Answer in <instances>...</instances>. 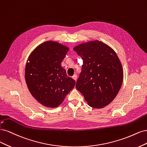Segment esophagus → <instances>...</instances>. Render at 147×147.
<instances>
[{
  "mask_svg": "<svg viewBox=\"0 0 147 147\" xmlns=\"http://www.w3.org/2000/svg\"><path fill=\"white\" fill-rule=\"evenodd\" d=\"M72 78H73V79L74 80H75L76 81V80H77V75L76 74H74L73 76H72Z\"/></svg>",
  "mask_w": 147,
  "mask_h": 147,
  "instance_id": "esophagus-1",
  "label": "esophagus"
}]
</instances>
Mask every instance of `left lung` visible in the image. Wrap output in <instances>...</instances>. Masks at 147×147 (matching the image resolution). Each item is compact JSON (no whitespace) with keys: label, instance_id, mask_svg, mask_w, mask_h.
<instances>
[{"label":"left lung","instance_id":"8db88e82","mask_svg":"<svg viewBox=\"0 0 147 147\" xmlns=\"http://www.w3.org/2000/svg\"><path fill=\"white\" fill-rule=\"evenodd\" d=\"M73 49L83 60L76 87L90 106L99 109L108 105L116 97L123 79L115 52L98 40L80 44Z\"/></svg>","mask_w":147,"mask_h":147}]
</instances>
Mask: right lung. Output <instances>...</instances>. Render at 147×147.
I'll return each instance as SVG.
<instances>
[{"label":"right lung","instance_id":"obj_1","mask_svg":"<svg viewBox=\"0 0 147 147\" xmlns=\"http://www.w3.org/2000/svg\"><path fill=\"white\" fill-rule=\"evenodd\" d=\"M69 48L55 41L40 45L30 54L26 66L25 78L32 95L42 105L56 107L75 86L61 63Z\"/></svg>","mask_w":147,"mask_h":147}]
</instances>
